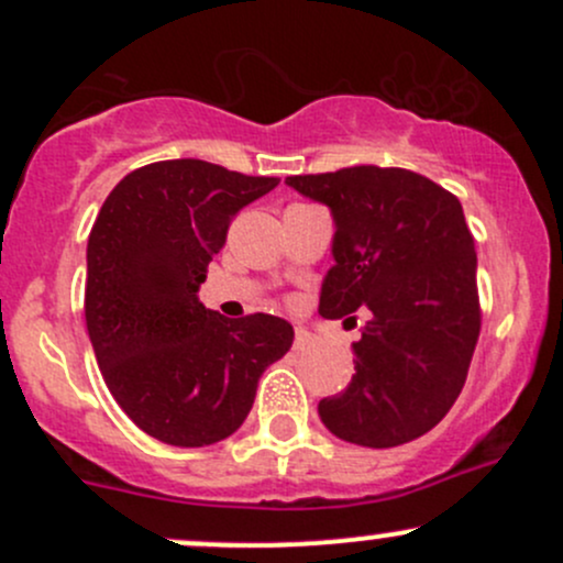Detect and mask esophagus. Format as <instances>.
I'll return each instance as SVG.
<instances>
[{
	"instance_id": "1",
	"label": "esophagus",
	"mask_w": 563,
	"mask_h": 563,
	"mask_svg": "<svg viewBox=\"0 0 563 563\" xmlns=\"http://www.w3.org/2000/svg\"><path fill=\"white\" fill-rule=\"evenodd\" d=\"M310 340H313V334H310L305 327H297V334H294V345H297V349H305V345H310Z\"/></svg>"
}]
</instances>
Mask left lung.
I'll use <instances>...</instances> for the list:
<instances>
[{
  "label": "left lung",
  "mask_w": 563,
  "mask_h": 563,
  "mask_svg": "<svg viewBox=\"0 0 563 563\" xmlns=\"http://www.w3.org/2000/svg\"><path fill=\"white\" fill-rule=\"evenodd\" d=\"M286 185L327 203L338 225L318 313L371 310L351 384L323 397L318 417L351 444H408L446 417L479 340L476 250L463 207L408 168L354 166L288 176Z\"/></svg>",
  "instance_id": "1"
}]
</instances>
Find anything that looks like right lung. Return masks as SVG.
Here are the masks:
<instances>
[{
	"mask_svg": "<svg viewBox=\"0 0 563 563\" xmlns=\"http://www.w3.org/2000/svg\"><path fill=\"white\" fill-rule=\"evenodd\" d=\"M277 181L192 157L161 161L130 172L100 207L87 245L89 340L113 400L163 444L229 439L261 373L291 349L283 318H223L198 302L231 220Z\"/></svg>",
	"mask_w": 563,
	"mask_h": 563,
	"instance_id": "obj_1",
	"label": "right lung"
}]
</instances>
